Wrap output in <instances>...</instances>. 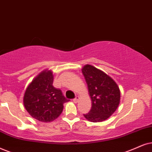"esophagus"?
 <instances>
[{
  "label": "esophagus",
  "instance_id": "34e87169",
  "mask_svg": "<svg viewBox=\"0 0 152 152\" xmlns=\"http://www.w3.org/2000/svg\"><path fill=\"white\" fill-rule=\"evenodd\" d=\"M78 100H79V97H78V96H76V97L73 99V101H74V102H77Z\"/></svg>",
  "mask_w": 152,
  "mask_h": 152
}]
</instances>
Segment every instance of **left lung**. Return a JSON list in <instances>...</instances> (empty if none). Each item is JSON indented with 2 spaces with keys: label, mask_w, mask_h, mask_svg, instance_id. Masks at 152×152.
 <instances>
[{
  "label": "left lung",
  "mask_w": 152,
  "mask_h": 152,
  "mask_svg": "<svg viewBox=\"0 0 152 152\" xmlns=\"http://www.w3.org/2000/svg\"><path fill=\"white\" fill-rule=\"evenodd\" d=\"M82 73L92 100L91 109L83 116L91 122L103 121L114 114L118 106L119 88L108 75L91 65H86Z\"/></svg>",
  "instance_id": "1"
}]
</instances>
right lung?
Here are the masks:
<instances>
[{
  "label": "right lung",
  "instance_id": "right-lung-1",
  "mask_svg": "<svg viewBox=\"0 0 152 152\" xmlns=\"http://www.w3.org/2000/svg\"><path fill=\"white\" fill-rule=\"evenodd\" d=\"M51 71H44L26 88L24 105L28 114L41 122H50L56 119L63 110V104L69 100L62 90L53 86Z\"/></svg>",
  "mask_w": 152,
  "mask_h": 152
}]
</instances>
